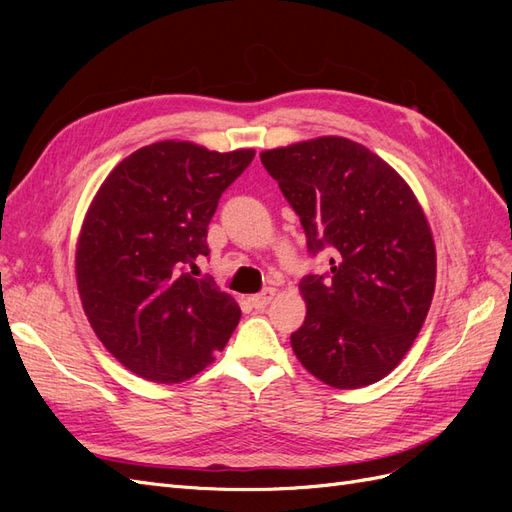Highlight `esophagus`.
Wrapping results in <instances>:
<instances>
[{
	"label": "esophagus",
	"instance_id": "1",
	"mask_svg": "<svg viewBox=\"0 0 512 512\" xmlns=\"http://www.w3.org/2000/svg\"><path fill=\"white\" fill-rule=\"evenodd\" d=\"M273 297H275V290L269 288V290H265V292H260V294H254V297H250V303H252V307H256V309H265V307L273 301Z\"/></svg>",
	"mask_w": 512,
	"mask_h": 512
}]
</instances>
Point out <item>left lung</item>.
Segmentation results:
<instances>
[{
  "label": "left lung",
  "instance_id": "left-lung-1",
  "mask_svg": "<svg viewBox=\"0 0 512 512\" xmlns=\"http://www.w3.org/2000/svg\"><path fill=\"white\" fill-rule=\"evenodd\" d=\"M299 215L307 250L329 247V277L307 275V316L290 344L333 389L389 376L412 348L436 290V243L425 211L393 166L344 136L260 153Z\"/></svg>",
  "mask_w": 512,
  "mask_h": 512
}]
</instances>
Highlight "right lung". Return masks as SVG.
I'll list each match as a JSON object with an SVG mask.
<instances>
[{"instance_id": "right-lung-1", "label": "right lung", "mask_w": 512, "mask_h": 512, "mask_svg": "<svg viewBox=\"0 0 512 512\" xmlns=\"http://www.w3.org/2000/svg\"><path fill=\"white\" fill-rule=\"evenodd\" d=\"M254 156L160 141L121 160L91 200L76 239V288L91 329L132 374L190 380L239 324L237 301L190 269L209 256L218 200Z\"/></svg>"}]
</instances>
